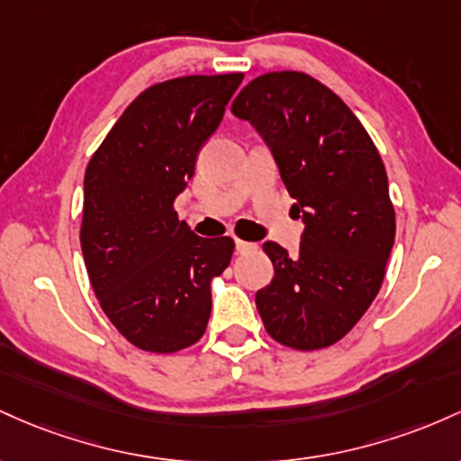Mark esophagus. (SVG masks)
<instances>
[{
  "instance_id": "34e87169",
  "label": "esophagus",
  "mask_w": 461,
  "mask_h": 461,
  "mask_svg": "<svg viewBox=\"0 0 461 461\" xmlns=\"http://www.w3.org/2000/svg\"><path fill=\"white\" fill-rule=\"evenodd\" d=\"M255 244H250V241H244V240H235V250L237 252H248V250H255Z\"/></svg>"
}]
</instances>
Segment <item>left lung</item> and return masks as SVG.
Segmentation results:
<instances>
[{
  "label": "left lung",
  "instance_id": "obj_1",
  "mask_svg": "<svg viewBox=\"0 0 461 461\" xmlns=\"http://www.w3.org/2000/svg\"><path fill=\"white\" fill-rule=\"evenodd\" d=\"M230 111L267 143L304 221L298 255L263 244L274 278L257 292L258 315L289 348H327L384 283L396 232L385 165L353 111L300 71L255 77Z\"/></svg>",
  "mask_w": 461,
  "mask_h": 461
}]
</instances>
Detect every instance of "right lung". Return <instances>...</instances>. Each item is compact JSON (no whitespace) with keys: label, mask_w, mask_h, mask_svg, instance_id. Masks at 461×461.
Masks as SVG:
<instances>
[{"label":"right lung","mask_w":461,"mask_h":461,"mask_svg":"<svg viewBox=\"0 0 461 461\" xmlns=\"http://www.w3.org/2000/svg\"><path fill=\"white\" fill-rule=\"evenodd\" d=\"M241 80L244 74L187 76L149 86L86 165V272L108 320L141 350L176 353L206 330L211 281L229 267L235 244L195 235L174 200Z\"/></svg>","instance_id":"obj_1"}]
</instances>
